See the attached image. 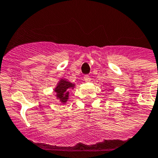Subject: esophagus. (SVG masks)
Returning a JSON list of instances; mask_svg holds the SVG:
<instances>
[{
	"instance_id": "esophagus-1",
	"label": "esophagus",
	"mask_w": 158,
	"mask_h": 158,
	"mask_svg": "<svg viewBox=\"0 0 158 158\" xmlns=\"http://www.w3.org/2000/svg\"><path fill=\"white\" fill-rule=\"evenodd\" d=\"M84 80H85V82H87V83H88V82H90V75H84Z\"/></svg>"
}]
</instances>
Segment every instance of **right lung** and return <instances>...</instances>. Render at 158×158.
Masks as SVG:
<instances>
[{
    "label": "right lung",
    "mask_w": 158,
    "mask_h": 158,
    "mask_svg": "<svg viewBox=\"0 0 158 158\" xmlns=\"http://www.w3.org/2000/svg\"><path fill=\"white\" fill-rule=\"evenodd\" d=\"M75 84L70 83L66 79H61L60 83L55 88V92L56 93V97L63 103L67 102L69 98V93L71 89H73Z\"/></svg>",
    "instance_id": "obj_1"
}]
</instances>
